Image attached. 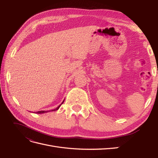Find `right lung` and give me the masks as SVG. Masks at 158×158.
Here are the masks:
<instances>
[{"mask_svg":"<svg viewBox=\"0 0 158 158\" xmlns=\"http://www.w3.org/2000/svg\"><path fill=\"white\" fill-rule=\"evenodd\" d=\"M64 101L63 102V103H61V104L60 105V106H58V107H56V109H53V110H51V111H56V110H58V109H59V107H60V106H61V105L63 103ZM48 111H37V112H36L35 113H38V114H41V113H47V112H48Z\"/></svg>","mask_w":158,"mask_h":158,"instance_id":"1","label":"right lung"}]
</instances>
